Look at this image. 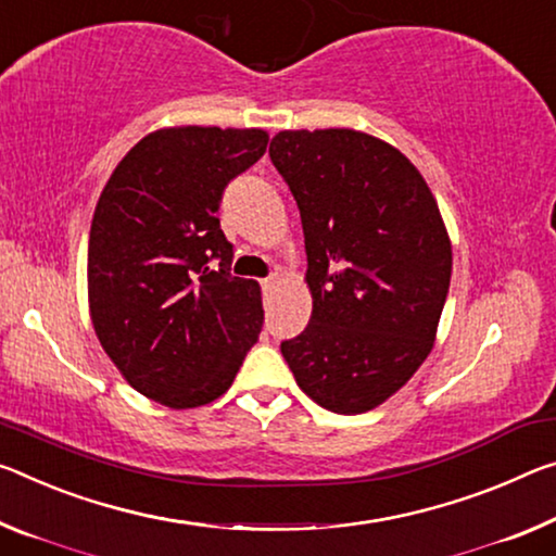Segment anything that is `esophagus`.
<instances>
[{"label":"esophagus","instance_id":"34e87169","mask_svg":"<svg viewBox=\"0 0 556 556\" xmlns=\"http://www.w3.org/2000/svg\"><path fill=\"white\" fill-rule=\"evenodd\" d=\"M281 285V275H277V271H275V275H269L267 279H262V289H264V292H267V294H271V292H275V289Z\"/></svg>","mask_w":556,"mask_h":556}]
</instances>
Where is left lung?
<instances>
[{
  "label": "left lung",
  "mask_w": 556,
  "mask_h": 556,
  "mask_svg": "<svg viewBox=\"0 0 556 556\" xmlns=\"http://www.w3.org/2000/svg\"><path fill=\"white\" fill-rule=\"evenodd\" d=\"M269 157L296 200L312 292L281 356L321 408L366 413L433 349L453 271L438 202L399 148L354 128L279 130Z\"/></svg>",
  "instance_id": "8db88e82"
}]
</instances>
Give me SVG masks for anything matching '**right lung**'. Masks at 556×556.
Instances as JSON below:
<instances>
[{
	"mask_svg": "<svg viewBox=\"0 0 556 556\" xmlns=\"http://www.w3.org/2000/svg\"><path fill=\"white\" fill-rule=\"evenodd\" d=\"M267 130L175 126L111 173L88 237V309L123 378L185 410L230 389L262 331V292L230 275L219 230L227 182L267 151Z\"/></svg>",
	"mask_w": 556,
	"mask_h": 556,
	"instance_id": "right-lung-1",
	"label": "right lung"
}]
</instances>
